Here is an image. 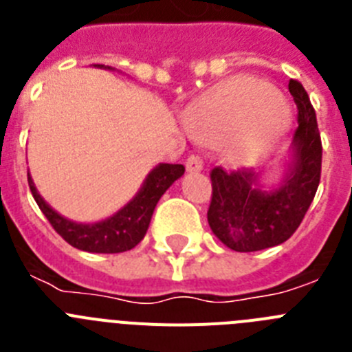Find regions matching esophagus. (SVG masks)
<instances>
[{"mask_svg": "<svg viewBox=\"0 0 352 352\" xmlns=\"http://www.w3.org/2000/svg\"><path fill=\"white\" fill-rule=\"evenodd\" d=\"M185 166H186V170H188V173H199V170L203 169V158L195 153L188 155V158H186V162H185Z\"/></svg>", "mask_w": 352, "mask_h": 352, "instance_id": "obj_1", "label": "esophagus"}]
</instances>
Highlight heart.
<instances>
[{"mask_svg":"<svg viewBox=\"0 0 352 352\" xmlns=\"http://www.w3.org/2000/svg\"><path fill=\"white\" fill-rule=\"evenodd\" d=\"M186 126L203 141L223 142L226 157L245 164L268 148L284 130L287 109L270 84L238 77L195 102L185 114Z\"/></svg>","mask_w":352,"mask_h":352,"instance_id":"b5f03b06","label":"heart"}]
</instances>
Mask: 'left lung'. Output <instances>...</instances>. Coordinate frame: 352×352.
I'll return each mask as SVG.
<instances>
[{
  "instance_id": "8db88e82",
  "label": "left lung",
  "mask_w": 352,
  "mask_h": 352,
  "mask_svg": "<svg viewBox=\"0 0 352 352\" xmlns=\"http://www.w3.org/2000/svg\"><path fill=\"white\" fill-rule=\"evenodd\" d=\"M298 107V126L292 139V162L275 190L257 185L254 169L210 173L211 201L208 223L226 247L257 252L287 241L309 211L321 182L322 142L310 98L300 80H289Z\"/></svg>"
}]
</instances>
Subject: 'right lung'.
<instances>
[{"label": "right lung", "instance_id": "right-lung-1", "mask_svg": "<svg viewBox=\"0 0 352 352\" xmlns=\"http://www.w3.org/2000/svg\"><path fill=\"white\" fill-rule=\"evenodd\" d=\"M183 173L185 167L182 164H160L149 173L141 192L133 197V201H130L114 217L98 223H76L63 219L40 197L30 174H28V185L52 229L68 245L95 254H120L133 248L144 238L155 206L164 192L176 179L182 178Z\"/></svg>", "mask_w": 352, "mask_h": 352}]
</instances>
